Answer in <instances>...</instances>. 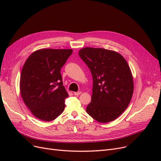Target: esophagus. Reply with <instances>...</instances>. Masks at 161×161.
<instances>
[{
  "mask_svg": "<svg viewBox=\"0 0 161 161\" xmlns=\"http://www.w3.org/2000/svg\"><path fill=\"white\" fill-rule=\"evenodd\" d=\"M74 94H75V95L78 96V95H80V94H81V92H80V91H79V92H74Z\"/></svg>",
  "mask_w": 161,
  "mask_h": 161,
  "instance_id": "obj_1",
  "label": "esophagus"
}]
</instances>
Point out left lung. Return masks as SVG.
I'll use <instances>...</instances> for the list:
<instances>
[{
    "instance_id": "1",
    "label": "left lung",
    "mask_w": 161,
    "mask_h": 161,
    "mask_svg": "<svg viewBox=\"0 0 161 161\" xmlns=\"http://www.w3.org/2000/svg\"><path fill=\"white\" fill-rule=\"evenodd\" d=\"M79 54L93 80L87 114L100 123L115 120L128 108L133 95V76L128 62L118 52L104 48L84 47Z\"/></svg>"
}]
</instances>
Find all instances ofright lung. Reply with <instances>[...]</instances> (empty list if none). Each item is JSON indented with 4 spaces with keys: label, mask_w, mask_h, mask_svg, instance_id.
Wrapping results in <instances>:
<instances>
[{
    "label": "right lung",
    "mask_w": 161,
    "mask_h": 161,
    "mask_svg": "<svg viewBox=\"0 0 161 161\" xmlns=\"http://www.w3.org/2000/svg\"><path fill=\"white\" fill-rule=\"evenodd\" d=\"M72 49L43 48L33 52L24 64L19 88L24 103L42 121L58 118L65 108L69 94L60 74Z\"/></svg>",
    "instance_id": "right-lung-1"
}]
</instances>
